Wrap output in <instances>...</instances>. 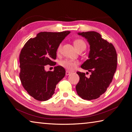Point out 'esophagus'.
<instances>
[{"mask_svg":"<svg viewBox=\"0 0 132 132\" xmlns=\"http://www.w3.org/2000/svg\"><path fill=\"white\" fill-rule=\"evenodd\" d=\"M71 73V72H69V71H67L65 72V75H66V76H68V75H69Z\"/></svg>","mask_w":132,"mask_h":132,"instance_id":"obj_1","label":"esophagus"}]
</instances>
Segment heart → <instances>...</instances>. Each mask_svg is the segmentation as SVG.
Wrapping results in <instances>:
<instances>
[{"instance_id":"b5f03b06","label":"heart","mask_w":132,"mask_h":132,"mask_svg":"<svg viewBox=\"0 0 132 132\" xmlns=\"http://www.w3.org/2000/svg\"><path fill=\"white\" fill-rule=\"evenodd\" d=\"M74 46L76 49H78L81 47L85 46L86 44L83 40L82 39H76L74 41ZM61 50V45H59L57 48V53L59 54ZM60 65L63 67V68L66 69L67 70L69 71H72L76 68V67L78 65V62L76 61H73L69 59H65L64 60L61 61L60 62Z\"/></svg>"}]
</instances>
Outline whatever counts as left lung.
<instances>
[{
    "label": "left lung",
    "mask_w": 132,
    "mask_h": 132,
    "mask_svg": "<svg viewBox=\"0 0 132 132\" xmlns=\"http://www.w3.org/2000/svg\"><path fill=\"white\" fill-rule=\"evenodd\" d=\"M78 34L85 38L90 45L89 59L81 67L92 75L87 78L85 73L77 72L80 81L76 89L81 98L90 101L99 98L110 86L117 68V54L112 44L102 38L97 32H82Z\"/></svg>",
    "instance_id": "1"
}]
</instances>
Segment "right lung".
Returning a JSON list of instances; mask_svg holds the SVG:
<instances>
[{"mask_svg":"<svg viewBox=\"0 0 132 132\" xmlns=\"http://www.w3.org/2000/svg\"><path fill=\"white\" fill-rule=\"evenodd\" d=\"M62 32H40L29 39L20 54V78L29 95L39 101L51 98L57 83L65 75L63 67L56 66L54 71L46 72L45 65H56L59 45L70 33Z\"/></svg>","mask_w":132,"mask_h":132,"instance_id":"1","label":"right lung"}]
</instances>
